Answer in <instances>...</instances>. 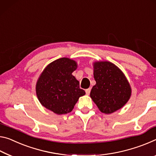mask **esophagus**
Returning <instances> with one entry per match:
<instances>
[{
  "label": "esophagus",
  "mask_w": 156,
  "mask_h": 156,
  "mask_svg": "<svg viewBox=\"0 0 156 156\" xmlns=\"http://www.w3.org/2000/svg\"><path fill=\"white\" fill-rule=\"evenodd\" d=\"M90 90H91V89H90V88H88V89H86V95H89V94H90Z\"/></svg>",
  "instance_id": "esophagus-1"
}]
</instances>
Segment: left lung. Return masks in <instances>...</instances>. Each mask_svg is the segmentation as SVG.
Segmentation results:
<instances>
[{
	"mask_svg": "<svg viewBox=\"0 0 156 156\" xmlns=\"http://www.w3.org/2000/svg\"><path fill=\"white\" fill-rule=\"evenodd\" d=\"M94 78L96 84L92 88L90 98L102 113H113L128 101L131 87L123 73L113 63H94Z\"/></svg>",
	"mask_w": 156,
	"mask_h": 156,
	"instance_id": "left-lung-1",
	"label": "left lung"
}]
</instances>
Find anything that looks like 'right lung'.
Instances as JSON below:
<instances>
[{
	"label": "right lung",
	"mask_w": 156,
	"mask_h": 156,
	"mask_svg": "<svg viewBox=\"0 0 156 156\" xmlns=\"http://www.w3.org/2000/svg\"><path fill=\"white\" fill-rule=\"evenodd\" d=\"M76 68V63L68 58H58L45 68L36 87L43 106L58 115L73 111L80 97L86 94L72 75Z\"/></svg>",
	"instance_id": "1"
}]
</instances>
